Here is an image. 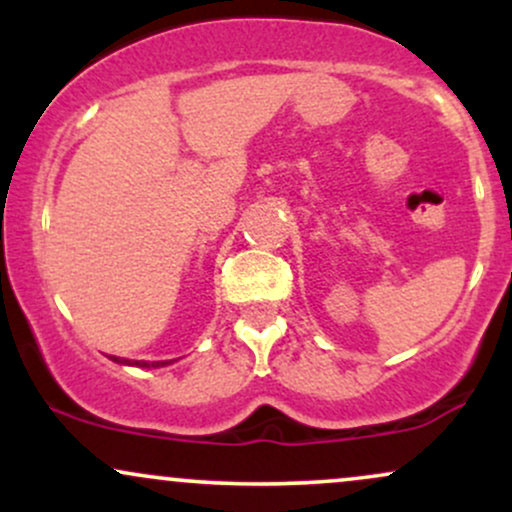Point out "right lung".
<instances>
[{
	"instance_id": "add662e5",
	"label": "right lung",
	"mask_w": 512,
	"mask_h": 512,
	"mask_svg": "<svg viewBox=\"0 0 512 512\" xmlns=\"http://www.w3.org/2000/svg\"><path fill=\"white\" fill-rule=\"evenodd\" d=\"M113 361H117V363H129V361H125V358H113ZM170 361H154V363H146V361H134L132 366H142V368H158V366H168Z\"/></svg>"
}]
</instances>
